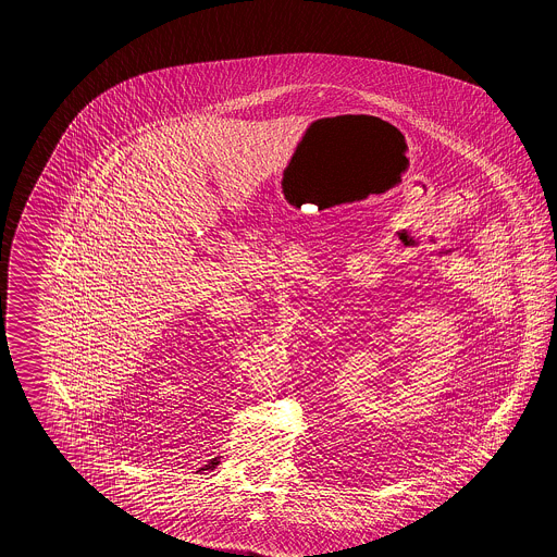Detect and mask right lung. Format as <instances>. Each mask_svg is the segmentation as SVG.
<instances>
[{"instance_id":"right-lung-1","label":"right lung","mask_w":557,"mask_h":557,"mask_svg":"<svg viewBox=\"0 0 557 557\" xmlns=\"http://www.w3.org/2000/svg\"><path fill=\"white\" fill-rule=\"evenodd\" d=\"M219 463H220L219 457H214V459H210V463H208V466H203V468H200V470H198V472H203V470H214V468H216V466H219Z\"/></svg>"}]
</instances>
